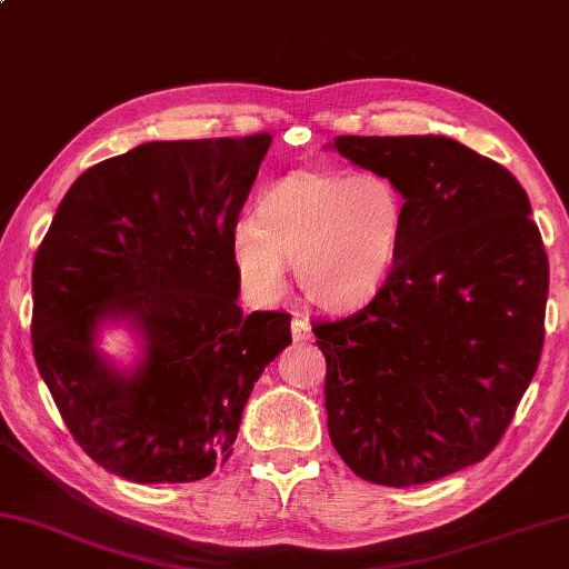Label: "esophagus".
I'll return each instance as SVG.
<instances>
[{
  "label": "esophagus",
  "mask_w": 569,
  "mask_h": 569,
  "mask_svg": "<svg viewBox=\"0 0 569 569\" xmlns=\"http://www.w3.org/2000/svg\"><path fill=\"white\" fill-rule=\"evenodd\" d=\"M292 337H295V341L312 339V325H309V319L305 315L297 312L292 317Z\"/></svg>",
  "instance_id": "obj_1"
}]
</instances>
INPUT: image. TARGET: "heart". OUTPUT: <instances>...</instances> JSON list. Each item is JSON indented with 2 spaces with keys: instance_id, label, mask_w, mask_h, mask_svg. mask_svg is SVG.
<instances>
[{
  "instance_id": "b5f03b06",
  "label": "heart",
  "mask_w": 569,
  "mask_h": 569,
  "mask_svg": "<svg viewBox=\"0 0 569 569\" xmlns=\"http://www.w3.org/2000/svg\"><path fill=\"white\" fill-rule=\"evenodd\" d=\"M406 230V200L381 173L297 168L257 198L252 220L230 232V260L244 297H282L284 262L309 302L345 312L389 282Z\"/></svg>"
}]
</instances>
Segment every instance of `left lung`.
Returning <instances> with one entry per match:
<instances>
[{
  "label": "left lung",
  "instance_id": "left-lung-1",
  "mask_svg": "<svg viewBox=\"0 0 569 569\" xmlns=\"http://www.w3.org/2000/svg\"><path fill=\"white\" fill-rule=\"evenodd\" d=\"M327 148L406 200L389 282L315 327L329 438L369 483H431L483 460L512 421L542 351L548 254L510 170L453 138L337 136Z\"/></svg>",
  "mask_w": 569,
  "mask_h": 569
}]
</instances>
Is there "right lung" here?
Returning a JSON list of instances; mask_svg holds the SVG:
<instances>
[{"label": "right lung", "mask_w": 569, "mask_h": 569, "mask_svg": "<svg viewBox=\"0 0 569 569\" xmlns=\"http://www.w3.org/2000/svg\"><path fill=\"white\" fill-rule=\"evenodd\" d=\"M272 136L151 141L77 178L31 270V345L77 443L133 483H190L230 458L244 403L292 345L289 315H242L230 260ZM126 326L118 368L100 331Z\"/></svg>", "instance_id": "right-lung-1"}]
</instances>
